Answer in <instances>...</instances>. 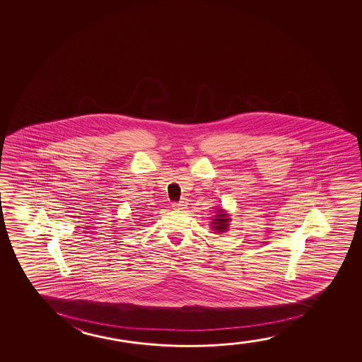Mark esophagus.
<instances>
[{
	"label": "esophagus",
	"instance_id": "obj_1",
	"mask_svg": "<svg viewBox=\"0 0 362 362\" xmlns=\"http://www.w3.org/2000/svg\"><path fill=\"white\" fill-rule=\"evenodd\" d=\"M187 205H188V199H180V202H175V203L172 204V206L173 209H178V210H183V209L187 208Z\"/></svg>",
	"mask_w": 362,
	"mask_h": 362
}]
</instances>
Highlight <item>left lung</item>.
<instances>
[{
    "mask_svg": "<svg viewBox=\"0 0 362 362\" xmlns=\"http://www.w3.org/2000/svg\"><path fill=\"white\" fill-rule=\"evenodd\" d=\"M213 228L218 230V233H225L228 230V214H223V210H220V214H218L215 218H213Z\"/></svg>",
    "mask_w": 362,
    "mask_h": 362,
    "instance_id": "1",
    "label": "left lung"
}]
</instances>
